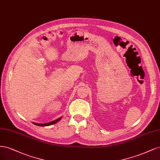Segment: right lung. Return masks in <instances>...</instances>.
<instances>
[{
    "label": "right lung",
    "instance_id": "add662e5",
    "mask_svg": "<svg viewBox=\"0 0 160 160\" xmlns=\"http://www.w3.org/2000/svg\"><path fill=\"white\" fill-rule=\"evenodd\" d=\"M62 118V117L58 118V119H56L54 121H52V122H50L48 123H35V122H32L34 125L36 126H50V125H52V124H54V123H56V122H58V121L60 120V119Z\"/></svg>",
    "mask_w": 160,
    "mask_h": 160
}]
</instances>
